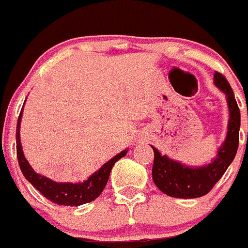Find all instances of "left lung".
Segmentation results:
<instances>
[{"mask_svg": "<svg viewBox=\"0 0 248 248\" xmlns=\"http://www.w3.org/2000/svg\"><path fill=\"white\" fill-rule=\"evenodd\" d=\"M213 82L227 96L229 108V123L225 141L219 147L216 158L204 166H187L180 161L172 160L152 146L154 151V163L152 176L156 187L172 198L194 199L207 194L213 186L220 180L228 166L236 155L239 147L240 109L237 107L232 87L219 72H215Z\"/></svg>", "mask_w": 248, "mask_h": 248, "instance_id": "left-lung-1", "label": "left lung"}]
</instances>
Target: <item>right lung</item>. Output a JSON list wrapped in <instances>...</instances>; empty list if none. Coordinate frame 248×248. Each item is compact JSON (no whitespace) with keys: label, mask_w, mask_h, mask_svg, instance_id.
<instances>
[{"label":"right lung","mask_w":248,"mask_h":248,"mask_svg":"<svg viewBox=\"0 0 248 248\" xmlns=\"http://www.w3.org/2000/svg\"><path fill=\"white\" fill-rule=\"evenodd\" d=\"M21 113H23V108H21L20 114H19L18 124H16V156H18L19 166H20L21 172L25 176L26 180L43 197H46V199L58 205H63V206H79V205L87 204V202H90L96 199L102 193L104 188L106 187L107 181H108L109 173H111L113 165L116 164V161H118L119 159L126 155L127 149L122 151L121 153L113 156L111 160L104 164L96 172L93 173L84 182H54V181L46 177V176H42L40 173L35 172V170L31 168L29 161L24 156L23 147H21L20 142Z\"/></svg>","instance_id":"right-lung-1"}]
</instances>
